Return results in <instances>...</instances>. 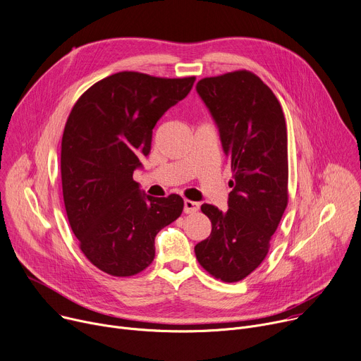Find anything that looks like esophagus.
<instances>
[{
    "instance_id": "1",
    "label": "esophagus",
    "mask_w": 361,
    "mask_h": 361,
    "mask_svg": "<svg viewBox=\"0 0 361 361\" xmlns=\"http://www.w3.org/2000/svg\"><path fill=\"white\" fill-rule=\"evenodd\" d=\"M199 203L191 202V200H184V213L190 214V213H195L199 210Z\"/></svg>"
}]
</instances>
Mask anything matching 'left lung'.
<instances>
[{"mask_svg":"<svg viewBox=\"0 0 361 361\" xmlns=\"http://www.w3.org/2000/svg\"><path fill=\"white\" fill-rule=\"evenodd\" d=\"M197 92L219 126L233 174L228 209L202 206L212 233L194 252L212 276L239 282L267 257L288 206L286 122L274 92L249 71L204 78Z\"/></svg>","mask_w":361,"mask_h":361,"instance_id":"left-lung-1","label":"left lung"}]
</instances>
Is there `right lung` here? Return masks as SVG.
I'll list each match as a JSON object with an SVG mask.
<instances>
[{
	"label": "right lung",
	"mask_w": 361,
	"mask_h": 361,
	"mask_svg": "<svg viewBox=\"0 0 361 361\" xmlns=\"http://www.w3.org/2000/svg\"><path fill=\"white\" fill-rule=\"evenodd\" d=\"M194 80L118 72L92 85L71 111L60 158L64 207L80 250L108 275L148 268L157 233L183 213L178 194L149 197L133 176L151 151L155 123Z\"/></svg>",
	"instance_id": "obj_1"
}]
</instances>
